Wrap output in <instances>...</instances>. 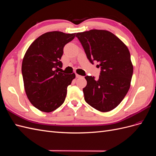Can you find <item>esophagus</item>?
<instances>
[{
	"instance_id": "obj_1",
	"label": "esophagus",
	"mask_w": 156,
	"mask_h": 156,
	"mask_svg": "<svg viewBox=\"0 0 156 156\" xmlns=\"http://www.w3.org/2000/svg\"><path fill=\"white\" fill-rule=\"evenodd\" d=\"M82 76H81V75H78V74H76V77L77 78H80V77H81Z\"/></svg>"
}]
</instances>
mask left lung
Masks as SVG:
<instances>
[{"label":"left lung","instance_id":"8db88e82","mask_svg":"<svg viewBox=\"0 0 156 156\" xmlns=\"http://www.w3.org/2000/svg\"><path fill=\"white\" fill-rule=\"evenodd\" d=\"M88 59L97 62L101 68L98 79L87 75L83 88L84 100L96 110L108 112L114 109L128 92L133 66L127 46L112 32L93 29L78 32Z\"/></svg>","mask_w":156,"mask_h":156}]
</instances>
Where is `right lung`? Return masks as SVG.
Listing matches in <instances>:
<instances>
[{
	"label": "right lung",
	"mask_w": 156,
	"mask_h": 156,
	"mask_svg": "<svg viewBox=\"0 0 156 156\" xmlns=\"http://www.w3.org/2000/svg\"><path fill=\"white\" fill-rule=\"evenodd\" d=\"M75 36V33L46 32L32 42L23 59L21 71L27 98L42 112H52L62 105L67 87L75 78L74 73H62L60 61L64 47Z\"/></svg>",
	"instance_id": "1"
}]
</instances>
